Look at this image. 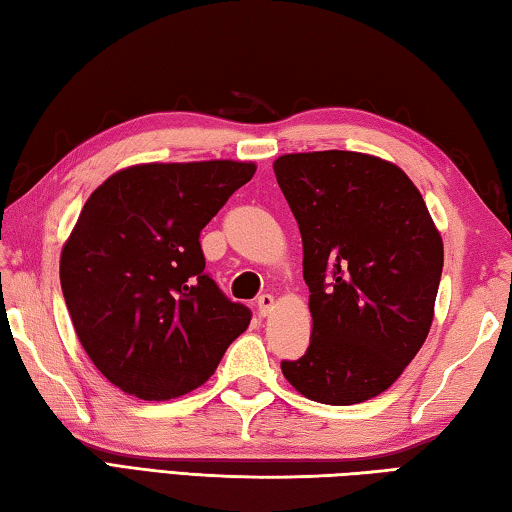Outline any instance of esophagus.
<instances>
[{
    "mask_svg": "<svg viewBox=\"0 0 512 512\" xmlns=\"http://www.w3.org/2000/svg\"><path fill=\"white\" fill-rule=\"evenodd\" d=\"M256 306H258V312H261V317H267L274 308V297L272 294H261L256 301Z\"/></svg>",
    "mask_w": 512,
    "mask_h": 512,
    "instance_id": "obj_1",
    "label": "esophagus"
}]
</instances>
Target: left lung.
Segmentation results:
<instances>
[{"label": "left lung", "instance_id": "obj_1", "mask_svg": "<svg viewBox=\"0 0 512 512\" xmlns=\"http://www.w3.org/2000/svg\"><path fill=\"white\" fill-rule=\"evenodd\" d=\"M274 175L301 231L312 315L285 380L321 405L380 396L434 321L443 238L423 195L396 164L351 150L281 155Z\"/></svg>", "mask_w": 512, "mask_h": 512}]
</instances>
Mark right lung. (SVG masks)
<instances>
[{
	"label": "right lung",
	"mask_w": 512,
	"mask_h": 512,
	"mask_svg": "<svg viewBox=\"0 0 512 512\" xmlns=\"http://www.w3.org/2000/svg\"><path fill=\"white\" fill-rule=\"evenodd\" d=\"M256 173L251 161L137 164L89 195L60 254L76 335L114 387L141 400L193 391L251 319L204 272L200 231Z\"/></svg>",
	"instance_id": "obj_1"
}]
</instances>
